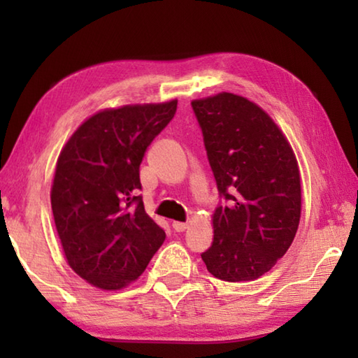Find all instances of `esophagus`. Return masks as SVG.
<instances>
[{"label":"esophagus","mask_w":358,"mask_h":358,"mask_svg":"<svg viewBox=\"0 0 358 358\" xmlns=\"http://www.w3.org/2000/svg\"><path fill=\"white\" fill-rule=\"evenodd\" d=\"M172 227L175 232H183V230L187 229V224L186 222H178V221H173L172 222Z\"/></svg>","instance_id":"34e87169"}]
</instances>
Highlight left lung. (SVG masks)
Masks as SVG:
<instances>
[{
    "label": "left lung",
    "mask_w": 358,
    "mask_h": 358,
    "mask_svg": "<svg viewBox=\"0 0 358 358\" xmlns=\"http://www.w3.org/2000/svg\"><path fill=\"white\" fill-rule=\"evenodd\" d=\"M220 203L213 245L202 252L217 280L252 281L289 250L301 210L300 172L275 121L241 96L192 101Z\"/></svg>",
    "instance_id": "left-lung-1"
}]
</instances>
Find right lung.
I'll return each mask as SVG.
<instances>
[{
	"label": "right lung",
	"instance_id": "1",
	"mask_svg": "<svg viewBox=\"0 0 358 358\" xmlns=\"http://www.w3.org/2000/svg\"><path fill=\"white\" fill-rule=\"evenodd\" d=\"M175 112L177 101L99 112L58 157L53 220L71 268L96 287L128 286L164 243V229L145 213L138 196L141 162Z\"/></svg>",
	"mask_w": 358,
	"mask_h": 358
}]
</instances>
